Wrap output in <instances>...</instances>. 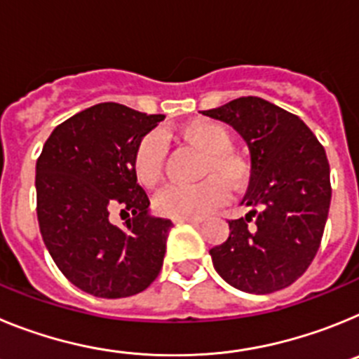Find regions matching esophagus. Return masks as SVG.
<instances>
[{
    "instance_id": "obj_1",
    "label": "esophagus",
    "mask_w": 359,
    "mask_h": 359,
    "mask_svg": "<svg viewBox=\"0 0 359 359\" xmlns=\"http://www.w3.org/2000/svg\"><path fill=\"white\" fill-rule=\"evenodd\" d=\"M174 223H190V224H199L201 219H172Z\"/></svg>"
}]
</instances>
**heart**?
Returning a JSON list of instances; mask_svg holds the SVG:
<instances>
[{
  "label": "heart",
  "mask_w": 359,
  "mask_h": 359,
  "mask_svg": "<svg viewBox=\"0 0 359 359\" xmlns=\"http://www.w3.org/2000/svg\"><path fill=\"white\" fill-rule=\"evenodd\" d=\"M180 138L205 154L199 176L207 177L196 185H172L154 199L160 215L170 219H199L214 212L228 199V189L241 190L248 182V167L231 152L233 138L223 123L214 120H194L185 123ZM167 138L152 131L138 142L133 152V174L145 189L158 185L167 160Z\"/></svg>",
  "instance_id": "1"
}]
</instances>
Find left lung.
Segmentation results:
<instances>
[{
  "label": "left lung",
  "instance_id": "8db88e82",
  "mask_svg": "<svg viewBox=\"0 0 359 359\" xmlns=\"http://www.w3.org/2000/svg\"><path fill=\"white\" fill-rule=\"evenodd\" d=\"M203 115L236 129L248 144L252 176L230 236L210 250L230 286L266 294L291 286L315 259L331 205L325 149L297 115L259 97H241ZM254 223H251V219Z\"/></svg>",
  "mask_w": 359,
  "mask_h": 359
}]
</instances>
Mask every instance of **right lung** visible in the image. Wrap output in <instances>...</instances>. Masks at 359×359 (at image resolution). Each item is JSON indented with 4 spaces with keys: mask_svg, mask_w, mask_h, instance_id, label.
Here are the masks:
<instances>
[{
    "mask_svg": "<svg viewBox=\"0 0 359 359\" xmlns=\"http://www.w3.org/2000/svg\"><path fill=\"white\" fill-rule=\"evenodd\" d=\"M163 118L97 104L57 126L37 158L41 236L62 275L93 297H131L160 273L172 223L149 214L131 161ZM113 211L133 214L126 229L110 223Z\"/></svg>",
    "mask_w": 359,
    "mask_h": 359,
    "instance_id": "right-lung-1",
    "label": "right lung"
}]
</instances>
